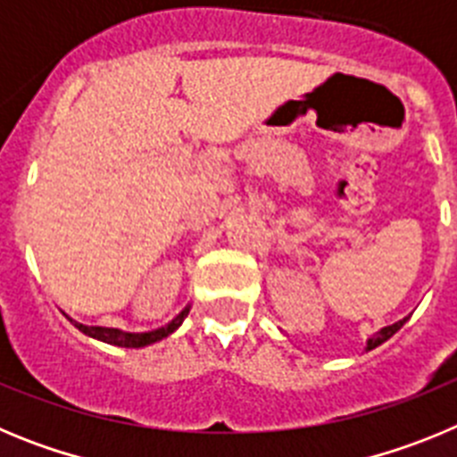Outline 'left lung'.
Masks as SVG:
<instances>
[{
    "instance_id": "obj_1",
    "label": "left lung",
    "mask_w": 457,
    "mask_h": 457,
    "mask_svg": "<svg viewBox=\"0 0 457 457\" xmlns=\"http://www.w3.org/2000/svg\"><path fill=\"white\" fill-rule=\"evenodd\" d=\"M407 320V318H405ZM405 320H398L395 322V325H389V327H385V329H379L378 334H373V337L369 338V345H366V350H373V348H378L379 343H385L386 338H391L394 337L395 332H398V329H401L403 325H405Z\"/></svg>"
}]
</instances>
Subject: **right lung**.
<instances>
[{"label":"right lung","mask_w":457,"mask_h":457,"mask_svg":"<svg viewBox=\"0 0 457 457\" xmlns=\"http://www.w3.org/2000/svg\"><path fill=\"white\" fill-rule=\"evenodd\" d=\"M189 313V306L185 311H180L179 316L173 318L167 327H160L155 332H146V334H128V332H119V329H109V327H87V325H79L75 322L79 332L88 334L93 338H100L104 343H112V345H120V348H144V345H151V343L162 341L164 337H169L171 332H176L180 327V322L187 318Z\"/></svg>","instance_id":"add662e5"}]
</instances>
